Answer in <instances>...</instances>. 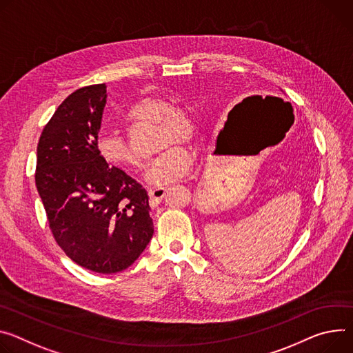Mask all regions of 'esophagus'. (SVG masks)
I'll return each instance as SVG.
<instances>
[{"label":"esophagus","instance_id":"34e87169","mask_svg":"<svg viewBox=\"0 0 353 353\" xmlns=\"http://www.w3.org/2000/svg\"><path fill=\"white\" fill-rule=\"evenodd\" d=\"M166 193H168V188H165V187H157V188L149 190L150 205H152V207H156L160 201H162V200L165 199Z\"/></svg>","mask_w":353,"mask_h":353}]
</instances>
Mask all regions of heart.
<instances>
[{"label":"heart","mask_w":353,"mask_h":353,"mask_svg":"<svg viewBox=\"0 0 353 353\" xmlns=\"http://www.w3.org/2000/svg\"><path fill=\"white\" fill-rule=\"evenodd\" d=\"M128 123H156L157 149H165L146 168L145 179L152 185H166L185 177L193 169L194 156L183 143L194 137L196 123L185 110L172 107L162 97H145L128 108ZM99 156L110 166L131 172L141 163L130 142L117 131H101L95 141Z\"/></svg>","instance_id":"heart-1"}]
</instances>
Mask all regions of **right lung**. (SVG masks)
Here are the masks:
<instances>
[{
  "label": "right lung",
  "mask_w": 353,
  "mask_h": 353,
  "mask_svg": "<svg viewBox=\"0 0 353 353\" xmlns=\"http://www.w3.org/2000/svg\"><path fill=\"white\" fill-rule=\"evenodd\" d=\"M107 85L72 92L45 125L35 181L50 231L79 266L103 274L130 268L153 235L146 190L99 156Z\"/></svg>",
  "instance_id": "1"
}]
</instances>
